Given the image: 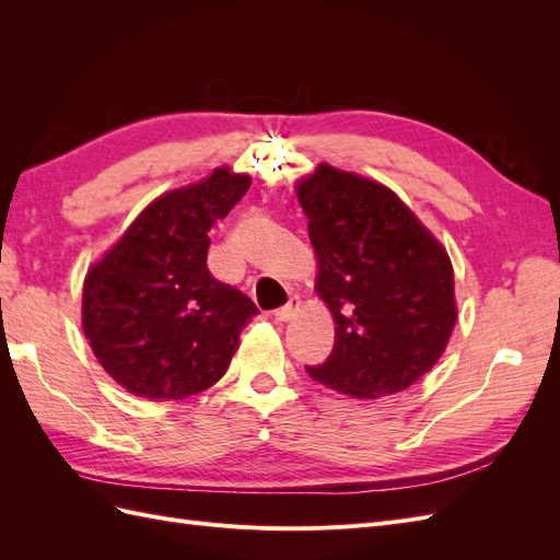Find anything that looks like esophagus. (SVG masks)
<instances>
[{"label":"esophagus","instance_id":"obj_1","mask_svg":"<svg viewBox=\"0 0 560 560\" xmlns=\"http://www.w3.org/2000/svg\"><path fill=\"white\" fill-rule=\"evenodd\" d=\"M299 311H301V301L299 299H290V303H287V306L276 311V319L278 322H290V319H294L299 315Z\"/></svg>","mask_w":560,"mask_h":560}]
</instances>
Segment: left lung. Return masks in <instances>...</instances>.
Listing matches in <instances>:
<instances>
[{
    "label": "left lung",
    "instance_id": "1",
    "mask_svg": "<svg viewBox=\"0 0 560 560\" xmlns=\"http://www.w3.org/2000/svg\"><path fill=\"white\" fill-rule=\"evenodd\" d=\"M317 259L315 292L336 325L313 381L354 399L409 389L442 358L457 322L446 247L385 184L329 163L301 177Z\"/></svg>",
    "mask_w": 560,
    "mask_h": 560
}]
</instances>
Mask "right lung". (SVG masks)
<instances>
[{
	"label": "right lung",
	"instance_id": "1",
	"mask_svg": "<svg viewBox=\"0 0 560 560\" xmlns=\"http://www.w3.org/2000/svg\"><path fill=\"white\" fill-rule=\"evenodd\" d=\"M249 184L247 173L222 165L165 191L89 268L81 327L97 362L130 395L177 401L226 374L259 311L210 276L208 233Z\"/></svg>",
	"mask_w": 560,
	"mask_h": 560
}]
</instances>
